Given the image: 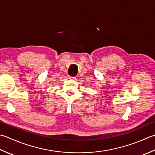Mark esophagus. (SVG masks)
Wrapping results in <instances>:
<instances>
[{
	"mask_svg": "<svg viewBox=\"0 0 155 155\" xmlns=\"http://www.w3.org/2000/svg\"><path fill=\"white\" fill-rule=\"evenodd\" d=\"M70 78H71V79H73V80H75L76 79V77H70Z\"/></svg>",
	"mask_w": 155,
	"mask_h": 155,
	"instance_id": "esophagus-1",
	"label": "esophagus"
}]
</instances>
